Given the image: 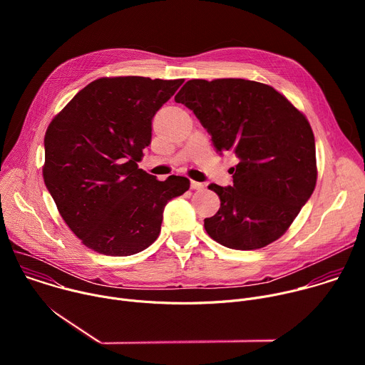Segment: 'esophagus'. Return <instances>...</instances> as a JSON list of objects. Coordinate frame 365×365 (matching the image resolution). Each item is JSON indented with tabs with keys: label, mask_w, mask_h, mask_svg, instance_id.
<instances>
[{
	"label": "esophagus",
	"mask_w": 365,
	"mask_h": 365,
	"mask_svg": "<svg viewBox=\"0 0 365 365\" xmlns=\"http://www.w3.org/2000/svg\"><path fill=\"white\" fill-rule=\"evenodd\" d=\"M190 187H192V189H195V190H200V189H203V183H200V182H195V180H190Z\"/></svg>",
	"instance_id": "1"
}]
</instances>
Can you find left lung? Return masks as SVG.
<instances>
[{"instance_id": "1", "label": "left lung", "mask_w": 365, "mask_h": 365, "mask_svg": "<svg viewBox=\"0 0 365 365\" xmlns=\"http://www.w3.org/2000/svg\"><path fill=\"white\" fill-rule=\"evenodd\" d=\"M175 101L193 111L221 155L238 158L231 186H207L221 206L205 218L206 232L232 250L280 238L317 185L315 137L304 115L274 88L245 79H192Z\"/></svg>"}]
</instances>
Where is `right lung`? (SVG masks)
<instances>
[{"label":"right lung","mask_w":365,"mask_h":365,"mask_svg":"<svg viewBox=\"0 0 365 365\" xmlns=\"http://www.w3.org/2000/svg\"><path fill=\"white\" fill-rule=\"evenodd\" d=\"M182 79L101 78L79 91L44 135L43 179L59 214L91 250L114 257L159 237L166 203L189 179L165 182L138 169L151 120Z\"/></svg>","instance_id":"add662e5"}]
</instances>
